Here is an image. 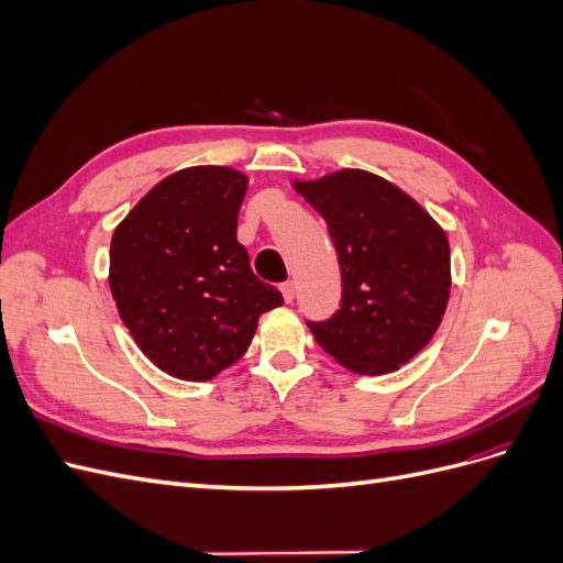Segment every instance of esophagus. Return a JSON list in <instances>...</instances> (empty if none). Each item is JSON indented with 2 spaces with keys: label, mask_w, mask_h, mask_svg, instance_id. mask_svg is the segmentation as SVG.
<instances>
[{
  "label": "esophagus",
  "mask_w": 563,
  "mask_h": 563,
  "mask_svg": "<svg viewBox=\"0 0 563 563\" xmlns=\"http://www.w3.org/2000/svg\"><path fill=\"white\" fill-rule=\"evenodd\" d=\"M282 296H284L286 302H294V298H296V284L294 282H284L282 284Z\"/></svg>",
  "instance_id": "obj_1"
}]
</instances>
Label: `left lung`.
<instances>
[{"label": "left lung", "mask_w": 563, "mask_h": 563, "mask_svg": "<svg viewBox=\"0 0 563 563\" xmlns=\"http://www.w3.org/2000/svg\"><path fill=\"white\" fill-rule=\"evenodd\" d=\"M294 187L327 220L343 277L340 310L308 321L321 350L364 376L411 362L446 312V232L397 185L360 168Z\"/></svg>", "instance_id": "8db88e82"}]
</instances>
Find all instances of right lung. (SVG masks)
I'll list each match as a JSON object with an SVG mask.
<instances>
[{
  "label": "right lung",
  "mask_w": 563,
  "mask_h": 563,
  "mask_svg": "<svg viewBox=\"0 0 563 563\" xmlns=\"http://www.w3.org/2000/svg\"><path fill=\"white\" fill-rule=\"evenodd\" d=\"M246 176L192 166L164 178L117 225L110 288L135 345L180 380H211L249 350L258 317L284 302L236 242Z\"/></svg>",
  "instance_id": "right-lung-1"
}]
</instances>
